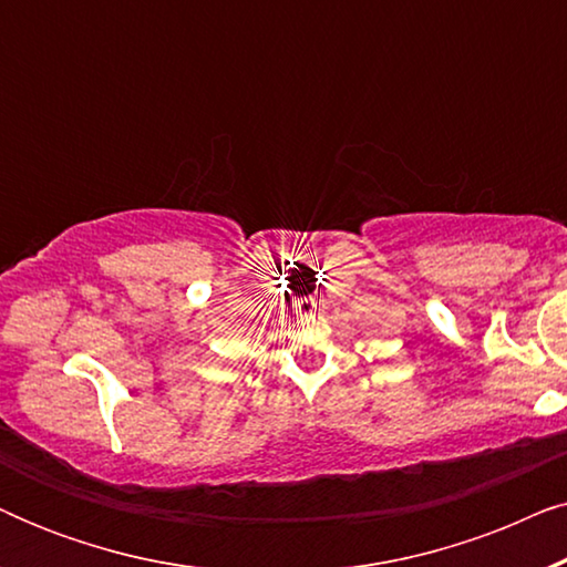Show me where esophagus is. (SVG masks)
I'll return each mask as SVG.
<instances>
[{"mask_svg":"<svg viewBox=\"0 0 567 567\" xmlns=\"http://www.w3.org/2000/svg\"><path fill=\"white\" fill-rule=\"evenodd\" d=\"M317 309H320V301H317L315 297L301 299L299 305H297V312H299L301 317H312V315H317Z\"/></svg>","mask_w":567,"mask_h":567,"instance_id":"esophagus-1","label":"esophagus"}]
</instances>
